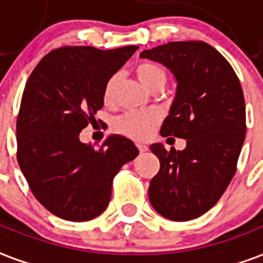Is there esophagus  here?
<instances>
[{
	"instance_id": "obj_1",
	"label": "esophagus",
	"mask_w": 263,
	"mask_h": 263,
	"mask_svg": "<svg viewBox=\"0 0 263 263\" xmlns=\"http://www.w3.org/2000/svg\"><path fill=\"white\" fill-rule=\"evenodd\" d=\"M137 146H138V151H140V152H146V151H148V146L146 145H144V144H137Z\"/></svg>"
}]
</instances>
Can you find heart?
<instances>
[{
    "label": "heart",
    "instance_id": "b5f03b06",
    "mask_svg": "<svg viewBox=\"0 0 263 263\" xmlns=\"http://www.w3.org/2000/svg\"><path fill=\"white\" fill-rule=\"evenodd\" d=\"M140 82L148 89L154 90L156 87L163 89L167 81V74L163 67L155 63H142L136 68ZM119 82V74H114L104 85L103 99L105 104H111L115 99V90ZM160 122V115L155 111L149 112H126L115 122V127L121 134L134 140H145L152 134L156 125Z\"/></svg>",
    "mask_w": 263,
    "mask_h": 263
}]
</instances>
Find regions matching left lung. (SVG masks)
Returning a JSON list of instances; mask_svg holds the SVG:
<instances>
[{"instance_id":"8db88e82","label":"left lung","mask_w":263,"mask_h":263,"mask_svg":"<svg viewBox=\"0 0 263 263\" xmlns=\"http://www.w3.org/2000/svg\"><path fill=\"white\" fill-rule=\"evenodd\" d=\"M140 58L174 75L176 97L160 134L186 140L182 151H166L159 142L149 146L160 162L148 189L151 204L172 221L197 218L219 200L236 173L246 138L241 85L227 59L201 41L168 42Z\"/></svg>"}]
</instances>
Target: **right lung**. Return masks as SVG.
<instances>
[{
    "mask_svg": "<svg viewBox=\"0 0 263 263\" xmlns=\"http://www.w3.org/2000/svg\"><path fill=\"white\" fill-rule=\"evenodd\" d=\"M137 49L63 46L46 54L26 83L16 123L17 162L36 200L59 218L99 217L114 177L138 155L134 142L119 134L99 148L79 140L103 108L105 82Z\"/></svg>",
    "mask_w": 263,
    "mask_h": 263,
    "instance_id": "1",
    "label": "right lung"
}]
</instances>
